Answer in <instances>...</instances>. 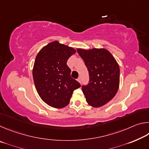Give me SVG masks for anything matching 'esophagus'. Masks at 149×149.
I'll list each match as a JSON object with an SVG mask.
<instances>
[{
  "instance_id": "34e87169",
  "label": "esophagus",
  "mask_w": 149,
  "mask_h": 149,
  "mask_svg": "<svg viewBox=\"0 0 149 149\" xmlns=\"http://www.w3.org/2000/svg\"><path fill=\"white\" fill-rule=\"evenodd\" d=\"M77 81H79V82L80 83V84H81V77H79L78 78V79H77Z\"/></svg>"
}]
</instances>
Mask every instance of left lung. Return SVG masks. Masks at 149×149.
Listing matches in <instances>:
<instances>
[{
  "label": "left lung",
  "mask_w": 149,
  "mask_h": 149,
  "mask_svg": "<svg viewBox=\"0 0 149 149\" xmlns=\"http://www.w3.org/2000/svg\"><path fill=\"white\" fill-rule=\"evenodd\" d=\"M89 72V81L82 85L88 104L93 107L104 105L114 98L119 88L120 68L116 60L105 49H77Z\"/></svg>",
  "instance_id": "obj_1"
}]
</instances>
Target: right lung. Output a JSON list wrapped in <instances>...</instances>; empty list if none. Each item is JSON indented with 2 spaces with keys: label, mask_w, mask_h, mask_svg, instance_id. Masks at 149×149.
<instances>
[{
  "label": "right lung",
  "mask_w": 149,
  "mask_h": 149,
  "mask_svg": "<svg viewBox=\"0 0 149 149\" xmlns=\"http://www.w3.org/2000/svg\"><path fill=\"white\" fill-rule=\"evenodd\" d=\"M76 50L58 41L50 42L37 54L33 77L40 97L50 107L62 108L69 104L74 91L81 84L71 77L69 58Z\"/></svg>",
  "instance_id": "obj_1"
}]
</instances>
